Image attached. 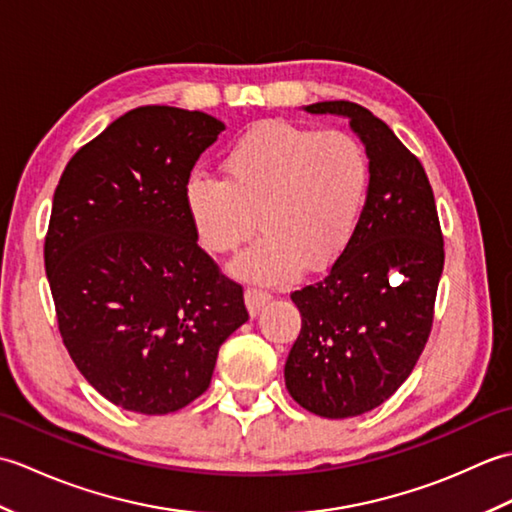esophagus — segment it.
Wrapping results in <instances>:
<instances>
[{
	"instance_id": "esophagus-1",
	"label": "esophagus",
	"mask_w": 512,
	"mask_h": 512,
	"mask_svg": "<svg viewBox=\"0 0 512 512\" xmlns=\"http://www.w3.org/2000/svg\"><path fill=\"white\" fill-rule=\"evenodd\" d=\"M244 299H246L248 312L255 317V314L259 312V308L266 306V303L270 301V292L259 290V288H248V290L244 292Z\"/></svg>"
}]
</instances>
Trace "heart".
Here are the masks:
<instances>
[{"label": "heart", "instance_id": "heart-1", "mask_svg": "<svg viewBox=\"0 0 512 512\" xmlns=\"http://www.w3.org/2000/svg\"><path fill=\"white\" fill-rule=\"evenodd\" d=\"M224 180L193 173L184 206L202 246L233 253L257 226L264 235L239 255L233 273L279 284L330 268L363 222L372 165L358 138L286 121L250 127L226 149Z\"/></svg>", "mask_w": 512, "mask_h": 512}]
</instances>
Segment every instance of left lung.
I'll return each mask as SVG.
<instances>
[{
    "label": "left lung",
    "mask_w": 512,
    "mask_h": 512,
    "mask_svg": "<svg viewBox=\"0 0 512 512\" xmlns=\"http://www.w3.org/2000/svg\"><path fill=\"white\" fill-rule=\"evenodd\" d=\"M350 121L372 165L363 222L328 275L295 290L301 332L286 387L321 418L372 411L405 383L427 345L444 268L436 200L420 160L365 107L306 105Z\"/></svg>",
    "instance_id": "left-lung-1"
}]
</instances>
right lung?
I'll return each instance as SVG.
<instances>
[{"instance_id": "add662e5", "label": "right lung", "mask_w": 512, "mask_h": 512, "mask_svg": "<svg viewBox=\"0 0 512 512\" xmlns=\"http://www.w3.org/2000/svg\"><path fill=\"white\" fill-rule=\"evenodd\" d=\"M224 123L145 105L65 167L43 246L59 332L116 407L162 416L206 387L220 345L248 321L244 290L198 246L184 184Z\"/></svg>"}]
</instances>
